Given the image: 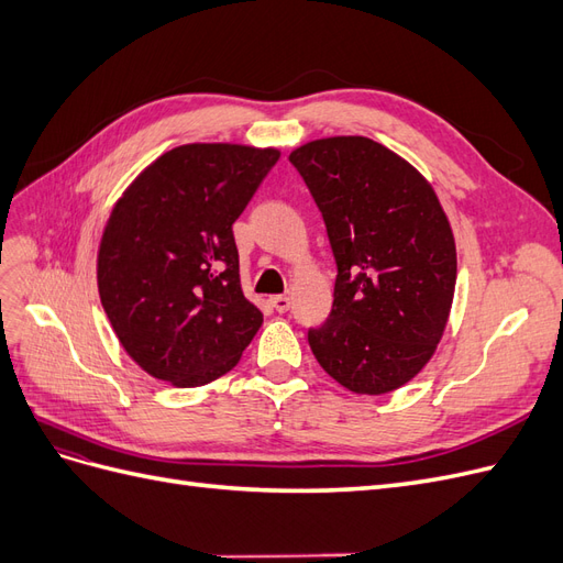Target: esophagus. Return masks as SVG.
<instances>
[{"label":"esophagus","instance_id":"esophagus-1","mask_svg":"<svg viewBox=\"0 0 563 563\" xmlns=\"http://www.w3.org/2000/svg\"><path fill=\"white\" fill-rule=\"evenodd\" d=\"M269 305H272V308H275L277 312H286L288 308H291V298H288V296H272V298H269Z\"/></svg>","mask_w":563,"mask_h":563}]
</instances>
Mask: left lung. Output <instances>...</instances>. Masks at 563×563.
I'll use <instances>...</instances> for the list:
<instances>
[{
	"label": "left lung",
	"instance_id": "obj_1",
	"mask_svg": "<svg viewBox=\"0 0 563 563\" xmlns=\"http://www.w3.org/2000/svg\"><path fill=\"white\" fill-rule=\"evenodd\" d=\"M327 225L333 310L308 331L321 368L356 395H387L418 376L446 329L455 291L449 218L416 168L364 135L288 155Z\"/></svg>",
	"mask_w": 563,
	"mask_h": 563
}]
</instances>
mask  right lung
<instances>
[{"mask_svg":"<svg viewBox=\"0 0 563 563\" xmlns=\"http://www.w3.org/2000/svg\"><path fill=\"white\" fill-rule=\"evenodd\" d=\"M279 150L192 143L166 152L114 203L98 294L152 378L199 387L242 360L263 314L242 294L232 225Z\"/></svg>","mask_w":563,"mask_h":563,"instance_id":"add662e5","label":"right lung"}]
</instances>
